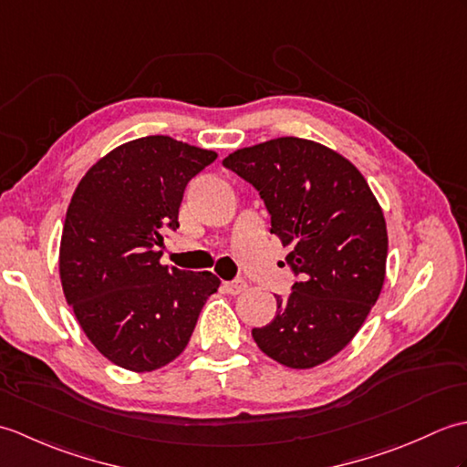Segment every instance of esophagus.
I'll list each match as a JSON object with an SVG mask.
<instances>
[{
  "instance_id": "34e87169",
  "label": "esophagus",
  "mask_w": 467,
  "mask_h": 467,
  "mask_svg": "<svg viewBox=\"0 0 467 467\" xmlns=\"http://www.w3.org/2000/svg\"><path fill=\"white\" fill-rule=\"evenodd\" d=\"M223 289L228 293V295H239L246 289V281L244 279H234V281H226L223 283Z\"/></svg>"
}]
</instances>
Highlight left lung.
Returning a JSON list of instances; mask_svg holds the SVG:
<instances>
[{
	"label": "left lung",
	"mask_w": 467,
	"mask_h": 467,
	"mask_svg": "<svg viewBox=\"0 0 467 467\" xmlns=\"http://www.w3.org/2000/svg\"><path fill=\"white\" fill-rule=\"evenodd\" d=\"M223 166L253 184L271 214L295 283L275 295V319L253 329L271 359L293 369L321 365L361 329L385 281L381 206L357 168L303 138H275L228 154Z\"/></svg>",
	"instance_id": "1"
}]
</instances>
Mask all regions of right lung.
Segmentation results:
<instances>
[{"label": "right lung", "mask_w": 467, "mask_h": 467, "mask_svg": "<svg viewBox=\"0 0 467 467\" xmlns=\"http://www.w3.org/2000/svg\"><path fill=\"white\" fill-rule=\"evenodd\" d=\"M216 161L171 136L118 146L78 184L67 206L59 279L86 337L106 359L154 371L184 351L221 281L161 265L184 188Z\"/></svg>", "instance_id": "obj_1"}]
</instances>
